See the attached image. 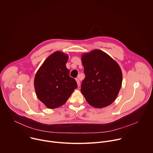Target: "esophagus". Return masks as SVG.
<instances>
[{
    "mask_svg": "<svg viewBox=\"0 0 153 153\" xmlns=\"http://www.w3.org/2000/svg\"><path fill=\"white\" fill-rule=\"evenodd\" d=\"M76 82H77L78 87H79V86H80V81H79V80L78 78H76Z\"/></svg>",
    "mask_w": 153,
    "mask_h": 153,
    "instance_id": "esophagus-1",
    "label": "esophagus"
}]
</instances>
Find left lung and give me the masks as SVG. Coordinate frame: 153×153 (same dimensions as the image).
<instances>
[{
  "label": "left lung",
  "mask_w": 153,
  "mask_h": 153,
  "mask_svg": "<svg viewBox=\"0 0 153 153\" xmlns=\"http://www.w3.org/2000/svg\"><path fill=\"white\" fill-rule=\"evenodd\" d=\"M85 77L81 91L92 106L102 108L116 99L122 84V72L118 63L99 50L84 54L81 57Z\"/></svg>",
  "instance_id": "obj_1"
}]
</instances>
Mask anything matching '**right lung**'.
Listing matches in <instances>:
<instances>
[{
	"mask_svg": "<svg viewBox=\"0 0 153 153\" xmlns=\"http://www.w3.org/2000/svg\"><path fill=\"white\" fill-rule=\"evenodd\" d=\"M68 59L67 54L56 51L44 61L36 74L34 85L36 96L50 109L65 104L78 87L66 67Z\"/></svg>",
	"mask_w": 153,
	"mask_h": 153,
	"instance_id": "obj_1",
	"label": "right lung"
}]
</instances>
